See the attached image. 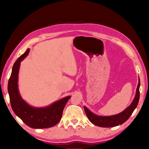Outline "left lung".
Returning <instances> with one entry per match:
<instances>
[{
    "mask_svg": "<svg viewBox=\"0 0 149 149\" xmlns=\"http://www.w3.org/2000/svg\"><path fill=\"white\" fill-rule=\"evenodd\" d=\"M140 81L139 78V82L134 99L131 105L122 113L113 116H99L91 112L86 107L84 106L85 113L86 114L88 118L94 125L101 127H112L122 125V123L127 121L138 106L139 99H140Z\"/></svg>",
    "mask_w": 149,
    "mask_h": 149,
    "instance_id": "left-lung-1",
    "label": "left lung"
}]
</instances>
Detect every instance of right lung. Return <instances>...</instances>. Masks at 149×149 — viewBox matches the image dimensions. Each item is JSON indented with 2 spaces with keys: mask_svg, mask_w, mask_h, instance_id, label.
Wrapping results in <instances>:
<instances>
[{
  "mask_svg": "<svg viewBox=\"0 0 149 149\" xmlns=\"http://www.w3.org/2000/svg\"><path fill=\"white\" fill-rule=\"evenodd\" d=\"M29 49L20 56L14 63L8 90L12 109L22 121L34 129H44L53 127L61 119L63 111L71 96L66 97L45 107H34L22 99L18 89V72L20 62L29 54Z\"/></svg>",
  "mask_w": 149,
  "mask_h": 149,
  "instance_id": "add662e5",
  "label": "right lung"
}]
</instances>
